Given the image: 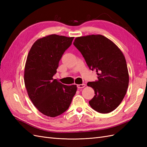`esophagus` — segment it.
Listing matches in <instances>:
<instances>
[{
  "instance_id": "1",
  "label": "esophagus",
  "mask_w": 147,
  "mask_h": 147,
  "mask_svg": "<svg viewBox=\"0 0 147 147\" xmlns=\"http://www.w3.org/2000/svg\"><path fill=\"white\" fill-rule=\"evenodd\" d=\"M85 86H86V84H84V83H83V84H77V88H78V89H80V88H84V87H85Z\"/></svg>"
}]
</instances>
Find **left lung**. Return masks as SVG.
I'll return each mask as SVG.
<instances>
[{"mask_svg": "<svg viewBox=\"0 0 147 147\" xmlns=\"http://www.w3.org/2000/svg\"><path fill=\"white\" fill-rule=\"evenodd\" d=\"M74 45L89 68L96 70L98 75L97 80L87 83L95 93L89 104L100 113L112 112L122 102L129 84L127 67L122 51L102 35L77 37Z\"/></svg>", "mask_w": 147, "mask_h": 147, "instance_id": "obj_1", "label": "left lung"}]
</instances>
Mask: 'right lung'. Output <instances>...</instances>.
I'll return each mask as SVG.
<instances>
[{"label":"right lung","mask_w":147,"mask_h":147,"mask_svg":"<svg viewBox=\"0 0 147 147\" xmlns=\"http://www.w3.org/2000/svg\"><path fill=\"white\" fill-rule=\"evenodd\" d=\"M74 37L52 34L38 39L31 47L24 69V83L30 99L40 112L56 117L69 107L77 85L67 86L53 77Z\"/></svg>","instance_id":"add662e5"}]
</instances>
